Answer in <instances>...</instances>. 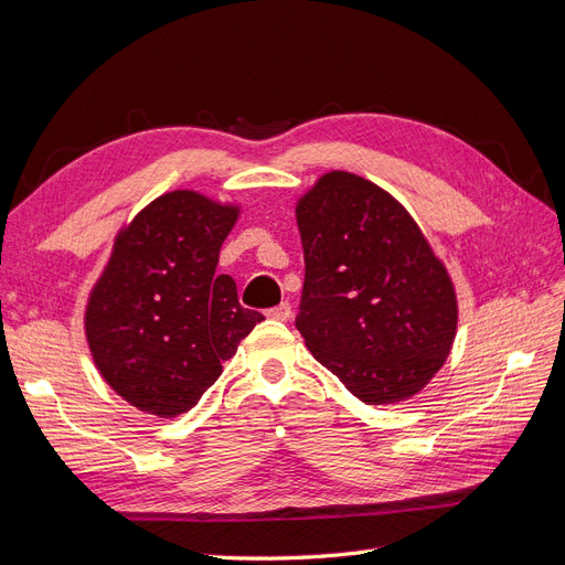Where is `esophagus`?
Wrapping results in <instances>:
<instances>
[{
    "label": "esophagus",
    "instance_id": "34e87169",
    "mask_svg": "<svg viewBox=\"0 0 565 565\" xmlns=\"http://www.w3.org/2000/svg\"><path fill=\"white\" fill-rule=\"evenodd\" d=\"M268 318L273 320H280V322H287L289 318H292V306H289L287 301H282L280 306H276V309L268 311Z\"/></svg>",
    "mask_w": 565,
    "mask_h": 565
}]
</instances>
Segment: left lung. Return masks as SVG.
I'll list each match as a JSON object with an SVG mask.
<instances>
[{"instance_id":"left-lung-1","label":"left lung","mask_w":565,"mask_h":565,"mask_svg":"<svg viewBox=\"0 0 565 565\" xmlns=\"http://www.w3.org/2000/svg\"><path fill=\"white\" fill-rule=\"evenodd\" d=\"M295 214L306 347L365 405L417 396L448 361L459 309L450 273L413 214L341 169L322 174Z\"/></svg>"}]
</instances>
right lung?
Listing matches in <instances>:
<instances>
[{
    "label": "right lung",
    "mask_w": 565,
    "mask_h": 565,
    "mask_svg": "<svg viewBox=\"0 0 565 565\" xmlns=\"http://www.w3.org/2000/svg\"><path fill=\"white\" fill-rule=\"evenodd\" d=\"M241 204L169 191L117 231L84 309V337L104 382L146 415L191 409L264 316L216 276Z\"/></svg>",
    "instance_id": "right-lung-1"
}]
</instances>
